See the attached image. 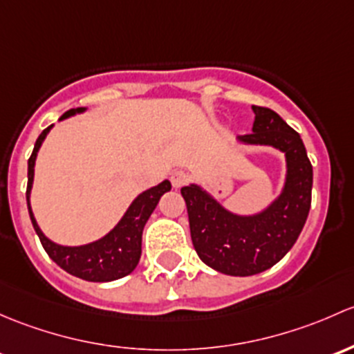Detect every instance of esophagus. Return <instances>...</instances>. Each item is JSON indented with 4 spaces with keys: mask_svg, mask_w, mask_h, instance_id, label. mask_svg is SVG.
Instances as JSON below:
<instances>
[{
    "mask_svg": "<svg viewBox=\"0 0 354 354\" xmlns=\"http://www.w3.org/2000/svg\"><path fill=\"white\" fill-rule=\"evenodd\" d=\"M189 178H191V176H189L185 170H174L172 176H170V182H172L174 187L178 189V187H182V185L187 184Z\"/></svg>",
    "mask_w": 354,
    "mask_h": 354,
    "instance_id": "esophagus-1",
    "label": "esophagus"
}]
</instances>
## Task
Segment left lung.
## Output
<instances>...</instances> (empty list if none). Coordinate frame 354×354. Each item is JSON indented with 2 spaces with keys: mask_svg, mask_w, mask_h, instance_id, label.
I'll return each instance as SVG.
<instances>
[{
  "mask_svg": "<svg viewBox=\"0 0 354 354\" xmlns=\"http://www.w3.org/2000/svg\"><path fill=\"white\" fill-rule=\"evenodd\" d=\"M252 133L240 136L239 143L285 153V184L276 199L257 213L239 214L199 184L180 189L196 252L228 276L259 274L281 261L297 242L312 203V163L300 134L271 109L252 105Z\"/></svg>",
  "mask_w": 354,
  "mask_h": 354,
  "instance_id": "8db88e82",
  "label": "left lung"
}]
</instances>
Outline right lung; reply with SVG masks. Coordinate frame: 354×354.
Returning a JSON list of instances; mask_svg holds the SVG:
<instances>
[{
	"label": "right lung",
	"instance_id": "1",
	"mask_svg": "<svg viewBox=\"0 0 354 354\" xmlns=\"http://www.w3.org/2000/svg\"><path fill=\"white\" fill-rule=\"evenodd\" d=\"M85 111L86 107L69 109L68 112H64L61 115L59 121H64V119L71 118V115L83 114ZM50 129H53V126L42 131L41 136L35 141L34 151H32L30 158H28L27 206L32 225H34L39 239H41L44 250H46L47 256L53 259L61 269H64L69 274L76 276V278L85 279V281L107 283L131 274L136 269L141 257V236H143L145 225H147L148 218L151 216L153 209L158 204L160 198L165 192H169L172 189V185H170L169 180H163L158 185H155V187H150L145 192H141L129 204V207L122 214L119 223L98 240L85 243V245H61V243L53 242L49 236L44 235L30 206L35 160H37V153L41 150L44 140H46Z\"/></svg>",
	"mask_w": 354,
	"mask_h": 354
}]
</instances>
